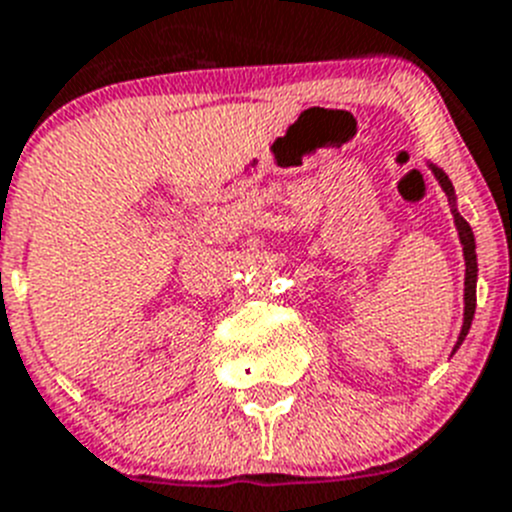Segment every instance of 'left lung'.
Returning a JSON list of instances; mask_svg holds the SVG:
<instances>
[{
	"label": "left lung",
	"instance_id": "8db88e82",
	"mask_svg": "<svg viewBox=\"0 0 512 512\" xmlns=\"http://www.w3.org/2000/svg\"><path fill=\"white\" fill-rule=\"evenodd\" d=\"M435 177L441 180L443 190L448 195H453V185L446 175H443L438 167H433ZM453 221H456V229H459V237L461 244H464V260H466V288H464V301H466V309H464V327H461V335L459 342H456V348H459L461 342H464L466 332L471 327V319H474V309H477V252H474V234H471V226L466 224V219L461 213L453 211Z\"/></svg>",
	"mask_w": 512,
	"mask_h": 512
}]
</instances>
